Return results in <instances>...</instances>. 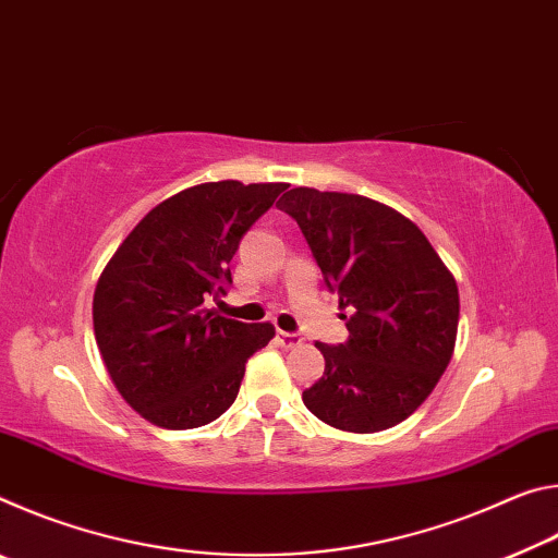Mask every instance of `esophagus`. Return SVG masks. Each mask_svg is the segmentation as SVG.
Instances as JSON below:
<instances>
[{"mask_svg": "<svg viewBox=\"0 0 558 558\" xmlns=\"http://www.w3.org/2000/svg\"><path fill=\"white\" fill-rule=\"evenodd\" d=\"M278 342L286 347V349H292V347H300L302 344V337H298V335H292V332H278Z\"/></svg>", "mask_w": 558, "mask_h": 558, "instance_id": "esophagus-1", "label": "esophagus"}]
</instances>
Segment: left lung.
Listing matches in <instances>:
<instances>
[{"label":"left lung","mask_w":558,"mask_h":558,"mask_svg":"<svg viewBox=\"0 0 558 558\" xmlns=\"http://www.w3.org/2000/svg\"><path fill=\"white\" fill-rule=\"evenodd\" d=\"M278 209L298 221L327 288L349 310L347 342L315 344L325 374L302 401L349 433L405 421L436 389L456 349L452 272L418 226L366 196L295 186Z\"/></svg>","instance_id":"1"}]
</instances>
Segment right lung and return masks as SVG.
Returning <instances> with one entry per match:
<instances>
[{
  "mask_svg": "<svg viewBox=\"0 0 558 558\" xmlns=\"http://www.w3.org/2000/svg\"><path fill=\"white\" fill-rule=\"evenodd\" d=\"M288 184L235 179L189 186L157 204L100 272L93 329L112 384L159 428L186 430L235 401L245 362L276 337L270 323L214 315L243 233Z\"/></svg>",
  "mask_w": 558,
  "mask_h": 558,
  "instance_id": "right-lung-1",
  "label": "right lung"
}]
</instances>
